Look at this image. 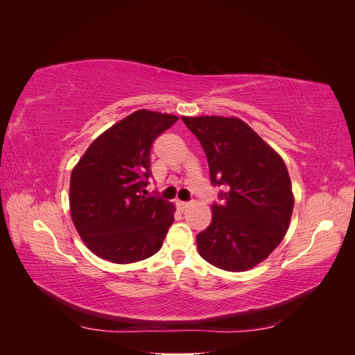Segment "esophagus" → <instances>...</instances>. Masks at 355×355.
<instances>
[{
	"instance_id": "esophagus-1",
	"label": "esophagus",
	"mask_w": 355,
	"mask_h": 355,
	"mask_svg": "<svg viewBox=\"0 0 355 355\" xmlns=\"http://www.w3.org/2000/svg\"><path fill=\"white\" fill-rule=\"evenodd\" d=\"M176 206H178V209H179L180 211H184V210H187V209L191 206V202H185V201H176Z\"/></svg>"
}]
</instances>
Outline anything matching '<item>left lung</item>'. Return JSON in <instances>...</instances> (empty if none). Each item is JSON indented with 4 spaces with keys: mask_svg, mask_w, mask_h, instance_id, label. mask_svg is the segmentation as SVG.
Returning <instances> with one entry per match:
<instances>
[{
    "mask_svg": "<svg viewBox=\"0 0 355 355\" xmlns=\"http://www.w3.org/2000/svg\"><path fill=\"white\" fill-rule=\"evenodd\" d=\"M206 153L213 185H227L211 222L197 235L204 261L243 272L265 261L282 243L295 197L283 158L237 116H182Z\"/></svg>",
    "mask_w": 355,
    "mask_h": 355,
    "instance_id": "obj_1",
    "label": "left lung"
}]
</instances>
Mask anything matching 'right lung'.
<instances>
[{
    "mask_svg": "<svg viewBox=\"0 0 355 355\" xmlns=\"http://www.w3.org/2000/svg\"><path fill=\"white\" fill-rule=\"evenodd\" d=\"M179 116L139 110L98 136L72 168L69 213L84 244L101 259L133 263L155 254L176 207L146 197L153 142Z\"/></svg>",
    "mask_w": 355,
    "mask_h": 355,
    "instance_id": "1",
    "label": "right lung"
}]
</instances>
